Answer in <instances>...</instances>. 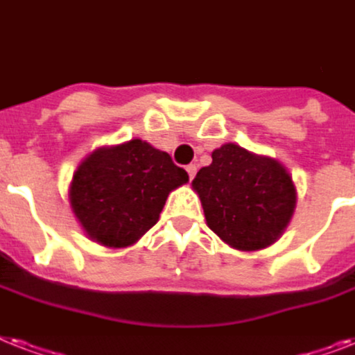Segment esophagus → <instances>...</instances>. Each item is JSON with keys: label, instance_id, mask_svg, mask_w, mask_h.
I'll return each instance as SVG.
<instances>
[{"label": "esophagus", "instance_id": "esophagus-1", "mask_svg": "<svg viewBox=\"0 0 355 355\" xmlns=\"http://www.w3.org/2000/svg\"><path fill=\"white\" fill-rule=\"evenodd\" d=\"M186 171L187 175H189V180H193V177L197 175V166H195V164H189V166H186Z\"/></svg>", "mask_w": 355, "mask_h": 355}]
</instances>
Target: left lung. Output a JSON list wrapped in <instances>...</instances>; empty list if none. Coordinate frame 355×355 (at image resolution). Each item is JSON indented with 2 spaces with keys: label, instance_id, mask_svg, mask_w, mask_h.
<instances>
[{
  "label": "left lung",
  "instance_id": "1",
  "mask_svg": "<svg viewBox=\"0 0 355 355\" xmlns=\"http://www.w3.org/2000/svg\"><path fill=\"white\" fill-rule=\"evenodd\" d=\"M211 158L193 180L209 230L244 252L275 243L295 207V187L286 169L235 144L215 149Z\"/></svg>",
  "mask_w": 355,
  "mask_h": 355
}]
</instances>
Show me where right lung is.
<instances>
[{"label":"right lung","instance_id":"right-lung-1","mask_svg":"<svg viewBox=\"0 0 355 355\" xmlns=\"http://www.w3.org/2000/svg\"><path fill=\"white\" fill-rule=\"evenodd\" d=\"M189 180L168 153L131 140L89 155L73 177L71 206L93 241L122 248L157 224L166 198Z\"/></svg>","mask_w":355,"mask_h":355}]
</instances>
